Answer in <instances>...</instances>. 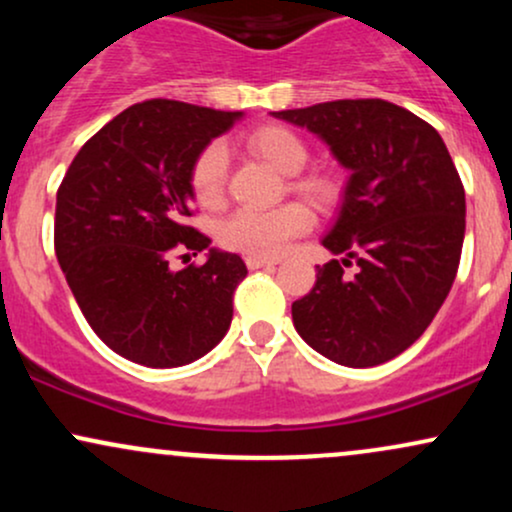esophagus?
Listing matches in <instances>:
<instances>
[{
  "instance_id": "obj_1",
  "label": "esophagus",
  "mask_w": 512,
  "mask_h": 512,
  "mask_svg": "<svg viewBox=\"0 0 512 512\" xmlns=\"http://www.w3.org/2000/svg\"><path fill=\"white\" fill-rule=\"evenodd\" d=\"M245 264H248L250 269H262V267H274V264H279V260H272V257L248 255V257H245Z\"/></svg>"
}]
</instances>
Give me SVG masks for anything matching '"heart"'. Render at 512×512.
Segmentation results:
<instances>
[{
	"instance_id": "obj_1",
	"label": "heart",
	"mask_w": 512,
	"mask_h": 512,
	"mask_svg": "<svg viewBox=\"0 0 512 512\" xmlns=\"http://www.w3.org/2000/svg\"><path fill=\"white\" fill-rule=\"evenodd\" d=\"M245 146L279 173L296 175L308 163V146L301 134L284 125H264L252 129ZM228 151L221 142H209L199 149L190 166L192 197L202 207H219L226 195ZM293 187L317 204L332 202L337 195L334 180L325 173H308L293 180ZM313 211L301 202H286L272 209H238L221 223L219 240L226 248L257 257L281 255L293 238L313 228Z\"/></svg>"
}]
</instances>
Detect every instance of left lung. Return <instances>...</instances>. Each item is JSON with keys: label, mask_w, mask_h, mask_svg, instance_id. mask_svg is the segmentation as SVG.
<instances>
[{"label": "left lung", "mask_w": 512, "mask_h": 512, "mask_svg": "<svg viewBox=\"0 0 512 512\" xmlns=\"http://www.w3.org/2000/svg\"><path fill=\"white\" fill-rule=\"evenodd\" d=\"M349 170L313 291L291 305L317 354L370 368L409 349L440 310L460 267L464 187L440 134L380 98L281 110ZM357 264L349 275L346 266Z\"/></svg>", "instance_id": "1"}]
</instances>
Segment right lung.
Segmentation results:
<instances>
[{"instance_id":"obj_1","label":"right lung","mask_w":512,"mask_h":512,"mask_svg":"<svg viewBox=\"0 0 512 512\" xmlns=\"http://www.w3.org/2000/svg\"><path fill=\"white\" fill-rule=\"evenodd\" d=\"M243 113L154 98L98 129L57 190L55 252L91 330L115 354L178 368L209 354L231 327L233 291L248 267L207 250L190 226V166Z\"/></svg>"}]
</instances>
